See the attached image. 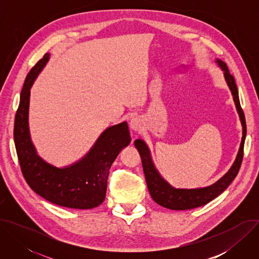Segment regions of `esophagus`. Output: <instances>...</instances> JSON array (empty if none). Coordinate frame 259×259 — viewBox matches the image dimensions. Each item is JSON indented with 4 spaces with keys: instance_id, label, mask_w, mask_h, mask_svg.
I'll return each mask as SVG.
<instances>
[{
    "instance_id": "34e87169",
    "label": "esophagus",
    "mask_w": 259,
    "mask_h": 259,
    "mask_svg": "<svg viewBox=\"0 0 259 259\" xmlns=\"http://www.w3.org/2000/svg\"><path fill=\"white\" fill-rule=\"evenodd\" d=\"M130 128L131 130L135 131V132H140V130L142 129V122L139 118H134L131 120L130 122Z\"/></svg>"
}]
</instances>
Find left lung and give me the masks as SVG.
<instances>
[{
	"instance_id": "obj_1",
	"label": "left lung",
	"mask_w": 259,
	"mask_h": 259,
	"mask_svg": "<svg viewBox=\"0 0 259 259\" xmlns=\"http://www.w3.org/2000/svg\"><path fill=\"white\" fill-rule=\"evenodd\" d=\"M216 62L225 71V78L232 91L234 101H235L238 114L240 116V120L243 126V136L240 144L239 153L229 172L225 176L221 177L218 181H216L214 184H212V186L203 188V189H194V190L174 189L160 176L159 172L155 168L150 150L149 147L146 146L145 142L141 139H136L134 141V145L137 149V151L139 152V155L141 158L142 168H143L147 188H149V191L153 200L157 204L161 205L162 207H165L171 210H189V209H194V208L203 206L209 203L210 201H212L213 199H215L223 192H225L227 188L232 183V181L236 178L240 170L243 156H244V142L246 138L245 115L240 104L239 92H238V88L233 75H231L227 64L224 61H221L220 59H216Z\"/></svg>"
}]
</instances>
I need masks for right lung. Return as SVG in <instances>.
I'll return each instance as SVG.
<instances>
[{
  "label": "right lung",
  "mask_w": 259,
  "mask_h": 259,
  "mask_svg": "<svg viewBox=\"0 0 259 259\" xmlns=\"http://www.w3.org/2000/svg\"><path fill=\"white\" fill-rule=\"evenodd\" d=\"M50 57L46 53L27 73L15 115L14 142L22 175L29 188L45 200L72 209H92L105 199L109 169L130 141L127 122L108 127L89 153L77 163L57 168L35 152L28 129L30 88Z\"/></svg>",
  "instance_id": "1"
}]
</instances>
